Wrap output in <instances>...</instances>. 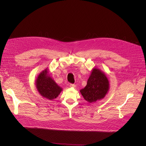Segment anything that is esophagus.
<instances>
[{
	"label": "esophagus",
	"mask_w": 146,
	"mask_h": 146,
	"mask_svg": "<svg viewBox=\"0 0 146 146\" xmlns=\"http://www.w3.org/2000/svg\"><path fill=\"white\" fill-rule=\"evenodd\" d=\"M70 87L74 88V87H76V85H75V84H70Z\"/></svg>",
	"instance_id": "34e87169"
}]
</instances>
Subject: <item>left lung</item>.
<instances>
[{
    "instance_id": "1",
    "label": "left lung",
    "mask_w": 146,
    "mask_h": 146,
    "mask_svg": "<svg viewBox=\"0 0 146 146\" xmlns=\"http://www.w3.org/2000/svg\"><path fill=\"white\" fill-rule=\"evenodd\" d=\"M109 90V81L100 70L94 68L87 81V86L80 91L89 103L95 102L105 98Z\"/></svg>"
}]
</instances>
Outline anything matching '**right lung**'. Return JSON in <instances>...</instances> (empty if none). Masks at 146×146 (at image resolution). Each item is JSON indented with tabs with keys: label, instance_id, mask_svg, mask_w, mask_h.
<instances>
[{
	"label": "right lung",
	"instance_id": "obj_1",
	"mask_svg": "<svg viewBox=\"0 0 146 146\" xmlns=\"http://www.w3.org/2000/svg\"><path fill=\"white\" fill-rule=\"evenodd\" d=\"M48 73V69H46L38 74L36 81V86L41 96L49 100H52L58 96L62 88L56 84Z\"/></svg>",
	"mask_w": 146,
	"mask_h": 146
}]
</instances>
